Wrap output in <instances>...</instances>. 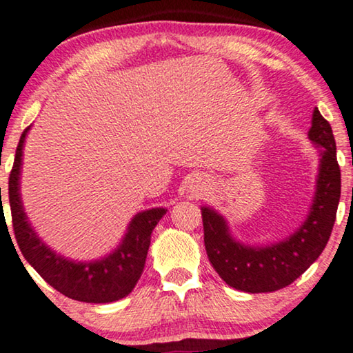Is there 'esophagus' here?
Listing matches in <instances>:
<instances>
[{
    "label": "esophagus",
    "instance_id": "obj_1",
    "mask_svg": "<svg viewBox=\"0 0 353 353\" xmlns=\"http://www.w3.org/2000/svg\"><path fill=\"white\" fill-rule=\"evenodd\" d=\"M189 190L192 192L194 195H201L203 192L206 190V185H205V181L201 179V177H195V179L190 181V185H189Z\"/></svg>",
    "mask_w": 353,
    "mask_h": 353
}]
</instances>
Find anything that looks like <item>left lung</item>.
Segmentation results:
<instances>
[{"mask_svg":"<svg viewBox=\"0 0 353 353\" xmlns=\"http://www.w3.org/2000/svg\"><path fill=\"white\" fill-rule=\"evenodd\" d=\"M308 139L319 153L313 201L303 223L284 241L270 245L243 243L232 236L223 214L201 206L210 263L231 288L250 294L283 289L316 261L330 241L341 199V169L332 129L318 108L313 110Z\"/></svg>","mask_w":353,"mask_h":353,"instance_id":"obj_1","label":"left lung"}]
</instances>
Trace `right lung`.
Here are the masks:
<instances>
[{
	"label": "right lung",
	"instance_id": "right-lung-1",
	"mask_svg": "<svg viewBox=\"0 0 353 353\" xmlns=\"http://www.w3.org/2000/svg\"><path fill=\"white\" fill-rule=\"evenodd\" d=\"M29 130L30 128H27L21 135L9 176L12 228L23 258L51 288L69 299L87 303H110L128 297L143 272L154 225L168 210L150 208L135 214L119 245L98 260H70L54 252L32 228L21 199L23 143Z\"/></svg>",
	"mask_w": 353,
	"mask_h": 353
}]
</instances>
